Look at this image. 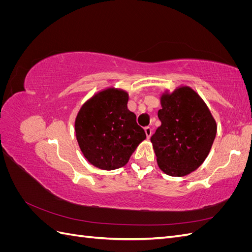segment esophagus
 Instances as JSON below:
<instances>
[{"mask_svg": "<svg viewBox=\"0 0 252 252\" xmlns=\"http://www.w3.org/2000/svg\"><path fill=\"white\" fill-rule=\"evenodd\" d=\"M145 133H146L147 139H149L150 136H151V133H152V129H151V127H145Z\"/></svg>", "mask_w": 252, "mask_h": 252, "instance_id": "obj_1", "label": "esophagus"}]
</instances>
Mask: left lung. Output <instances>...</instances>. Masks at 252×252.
I'll list each match as a JSON object with an SVG mask.
<instances>
[{"label":"left lung","mask_w":252,"mask_h":252,"mask_svg":"<svg viewBox=\"0 0 252 252\" xmlns=\"http://www.w3.org/2000/svg\"><path fill=\"white\" fill-rule=\"evenodd\" d=\"M161 121L150 141L159 168L172 177L195 170L207 157L217 125L207 106L189 87L162 96Z\"/></svg>","instance_id":"8db88e82"}]
</instances>
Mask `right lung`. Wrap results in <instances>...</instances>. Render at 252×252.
<instances>
[{
  "label": "right lung",
  "mask_w": 252,
  "mask_h": 252,
  "mask_svg": "<svg viewBox=\"0 0 252 252\" xmlns=\"http://www.w3.org/2000/svg\"><path fill=\"white\" fill-rule=\"evenodd\" d=\"M125 91L107 89L94 95L81 108L75 120V134L89 163L112 170L123 167L136 146L146 139L127 109Z\"/></svg>",
  "instance_id": "right-lung-1"
}]
</instances>
